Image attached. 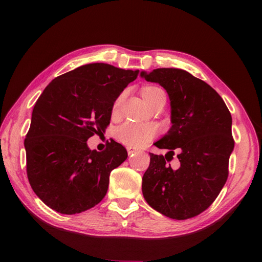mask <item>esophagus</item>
<instances>
[{"instance_id": "esophagus-1", "label": "esophagus", "mask_w": 262, "mask_h": 262, "mask_svg": "<svg viewBox=\"0 0 262 262\" xmlns=\"http://www.w3.org/2000/svg\"><path fill=\"white\" fill-rule=\"evenodd\" d=\"M127 152H128V155H134V154H137L140 151L134 147H127Z\"/></svg>"}]
</instances>
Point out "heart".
<instances>
[{
  "label": "heart",
  "instance_id": "b5f03b06",
  "mask_svg": "<svg viewBox=\"0 0 262 262\" xmlns=\"http://www.w3.org/2000/svg\"><path fill=\"white\" fill-rule=\"evenodd\" d=\"M160 92H163L160 88L147 86L143 90V97L148 103ZM124 97L125 93H121L115 100L113 104V115L116 116L118 114ZM155 135H157V127L153 124H148V122L127 121L125 124L117 127L115 130V137L117 141L128 147L134 148L144 146L149 141L153 140Z\"/></svg>",
  "mask_w": 262,
  "mask_h": 262
}]
</instances>
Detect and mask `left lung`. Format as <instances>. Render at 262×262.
<instances>
[{"instance_id":"8db88e82","label":"left lung","mask_w":262,"mask_h":262,"mask_svg":"<svg viewBox=\"0 0 262 262\" xmlns=\"http://www.w3.org/2000/svg\"><path fill=\"white\" fill-rule=\"evenodd\" d=\"M141 76L159 83L168 93L172 124L154 143L169 152L164 157L149 153V166L143 176V196L166 217L191 219L213 204L227 180L234 148L231 114L213 88L185 70L143 71ZM174 149L180 165L171 168L168 162Z\"/></svg>"}]
</instances>
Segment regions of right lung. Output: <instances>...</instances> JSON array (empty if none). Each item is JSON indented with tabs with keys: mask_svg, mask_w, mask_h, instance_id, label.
<instances>
[{
	"mask_svg": "<svg viewBox=\"0 0 262 262\" xmlns=\"http://www.w3.org/2000/svg\"><path fill=\"white\" fill-rule=\"evenodd\" d=\"M138 70L90 63L54 79L33 107L25 140L27 174L32 190L48 207L73 215L105 196L110 172L127 159L115 141L102 152L88 140L104 132L113 104Z\"/></svg>",
	"mask_w": 262,
	"mask_h": 262,
	"instance_id": "right-lung-1",
	"label": "right lung"
}]
</instances>
